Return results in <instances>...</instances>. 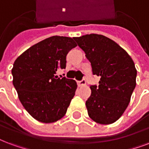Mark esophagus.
Here are the masks:
<instances>
[{"instance_id":"esophagus-1","label":"esophagus","mask_w":149,"mask_h":149,"mask_svg":"<svg viewBox=\"0 0 149 149\" xmlns=\"http://www.w3.org/2000/svg\"><path fill=\"white\" fill-rule=\"evenodd\" d=\"M77 84L79 87H83V86H85L86 85V80L84 79H83L82 80H80V81H78L77 82Z\"/></svg>"}]
</instances>
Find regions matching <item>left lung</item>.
Instances as JSON below:
<instances>
[{
	"instance_id": "obj_1",
	"label": "left lung",
	"mask_w": 149,
	"mask_h": 149,
	"mask_svg": "<svg viewBox=\"0 0 149 149\" xmlns=\"http://www.w3.org/2000/svg\"><path fill=\"white\" fill-rule=\"evenodd\" d=\"M74 40L91 62L93 74L101 77L98 87H90L88 115L97 123L111 124L129 105L136 86L134 62L119 44L103 35L87 34Z\"/></svg>"
}]
</instances>
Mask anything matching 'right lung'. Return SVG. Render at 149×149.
Here are the masks:
<instances>
[{
	"label": "right lung",
	"mask_w": 149,
	"mask_h": 149,
	"mask_svg": "<svg viewBox=\"0 0 149 149\" xmlns=\"http://www.w3.org/2000/svg\"><path fill=\"white\" fill-rule=\"evenodd\" d=\"M77 46L71 37L53 36L34 44L15 61L13 85L22 105L35 120L50 123L65 115L77 84L55 74L65 68L67 54Z\"/></svg>",
	"instance_id": "1"
}]
</instances>
